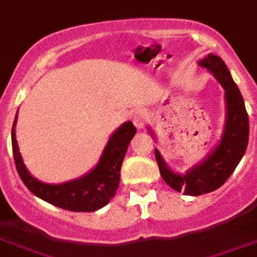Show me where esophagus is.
<instances>
[{"label":"esophagus","instance_id":"obj_1","mask_svg":"<svg viewBox=\"0 0 257 257\" xmlns=\"http://www.w3.org/2000/svg\"><path fill=\"white\" fill-rule=\"evenodd\" d=\"M131 119H133L134 124H135V127H137L138 130H142V128L144 127V124H146V119H147L146 111L142 110V109H138V110H135L133 113Z\"/></svg>","mask_w":257,"mask_h":257}]
</instances>
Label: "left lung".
Returning <instances> with one entry per match:
<instances>
[{"label":"left lung","mask_w":257,"mask_h":257,"mask_svg":"<svg viewBox=\"0 0 257 257\" xmlns=\"http://www.w3.org/2000/svg\"><path fill=\"white\" fill-rule=\"evenodd\" d=\"M197 65L207 69L225 91V123L220 140L203 160L185 173L173 170L160 151L155 148L162 179L173 190L190 196L214 191L227 181L244 156L249 135L248 114L245 110L244 100L225 62L216 54L209 53L197 61ZM147 130L157 142L152 127L147 126Z\"/></svg>","instance_id":"1"}]
</instances>
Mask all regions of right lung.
<instances>
[{"label": "right lung", "instance_id": "add662e5", "mask_svg": "<svg viewBox=\"0 0 257 257\" xmlns=\"http://www.w3.org/2000/svg\"><path fill=\"white\" fill-rule=\"evenodd\" d=\"M18 120V111L15 114L12 128L13 155L18 174L26 187L41 200L71 212H95L105 207L115 195L120 179V166L126 156L128 144L137 134L133 122H123L107 139L97 164L72 181L63 183L41 182L28 172L19 152L15 127Z\"/></svg>", "mask_w": 257, "mask_h": 257}]
</instances>
